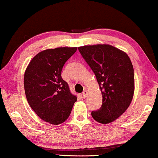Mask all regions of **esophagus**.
Wrapping results in <instances>:
<instances>
[{
    "instance_id": "obj_1",
    "label": "esophagus",
    "mask_w": 158,
    "mask_h": 158,
    "mask_svg": "<svg viewBox=\"0 0 158 158\" xmlns=\"http://www.w3.org/2000/svg\"><path fill=\"white\" fill-rule=\"evenodd\" d=\"M83 96L84 98H85L86 97L88 96V90H84L83 92Z\"/></svg>"
}]
</instances>
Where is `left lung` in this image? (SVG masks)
<instances>
[{
    "label": "left lung",
    "mask_w": 158,
    "mask_h": 158,
    "mask_svg": "<svg viewBox=\"0 0 158 158\" xmlns=\"http://www.w3.org/2000/svg\"><path fill=\"white\" fill-rule=\"evenodd\" d=\"M78 50L96 75L102 94V106L92 111L101 124L113 122L132 101L135 75L130 58L124 51L107 44L85 45Z\"/></svg>",
    "instance_id": "1"
}]
</instances>
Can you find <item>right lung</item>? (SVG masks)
Returning a JSON list of instances; mask_svg holds the SVG:
<instances>
[{
	"mask_svg": "<svg viewBox=\"0 0 158 158\" xmlns=\"http://www.w3.org/2000/svg\"><path fill=\"white\" fill-rule=\"evenodd\" d=\"M77 47H57L39 52L28 64L23 77L27 101L40 118L51 124L68 119L75 96L61 76L64 63Z\"/></svg>",
	"mask_w": 158,
	"mask_h": 158,
	"instance_id": "right-lung-1",
	"label": "right lung"
}]
</instances>
